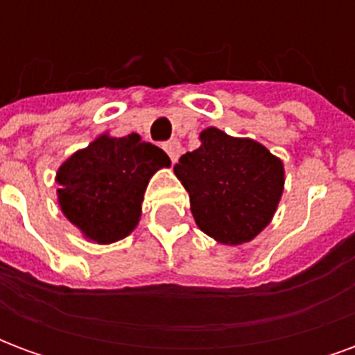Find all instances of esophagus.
Returning <instances> with one entry per match:
<instances>
[{
  "instance_id": "esophagus-1",
  "label": "esophagus",
  "mask_w": 355,
  "mask_h": 355,
  "mask_svg": "<svg viewBox=\"0 0 355 355\" xmlns=\"http://www.w3.org/2000/svg\"><path fill=\"white\" fill-rule=\"evenodd\" d=\"M163 148H165V152L169 154L171 162L177 163L178 155H180V152H182V146H180V142H178L177 139L169 140V142H165V146H163Z\"/></svg>"
}]
</instances>
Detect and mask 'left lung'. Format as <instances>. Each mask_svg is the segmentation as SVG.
<instances>
[{"label": "left lung", "mask_w": 355, "mask_h": 355, "mask_svg": "<svg viewBox=\"0 0 355 355\" xmlns=\"http://www.w3.org/2000/svg\"><path fill=\"white\" fill-rule=\"evenodd\" d=\"M200 140L175 165L196 224L218 243H247L274 218L285 184L283 162L261 142L216 127L203 129Z\"/></svg>", "instance_id": "obj_1"}]
</instances>
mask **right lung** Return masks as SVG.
Wrapping results in <instances>:
<instances>
[{
    "label": "right lung",
    "instance_id": "obj_1",
    "mask_svg": "<svg viewBox=\"0 0 355 355\" xmlns=\"http://www.w3.org/2000/svg\"><path fill=\"white\" fill-rule=\"evenodd\" d=\"M163 167L169 155L137 132H104L58 167L60 211L89 241L116 243L137 228L148 182Z\"/></svg>",
    "mask_w": 355,
    "mask_h": 355
}]
</instances>
